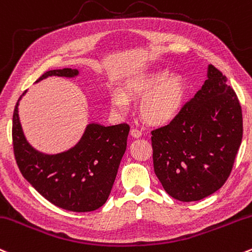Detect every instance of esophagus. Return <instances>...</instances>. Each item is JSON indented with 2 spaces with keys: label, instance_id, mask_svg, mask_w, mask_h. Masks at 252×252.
<instances>
[{
  "label": "esophagus",
  "instance_id": "esophagus-1",
  "mask_svg": "<svg viewBox=\"0 0 252 252\" xmlns=\"http://www.w3.org/2000/svg\"><path fill=\"white\" fill-rule=\"evenodd\" d=\"M130 135L132 137H135V139H139L141 135H142V132H141V130H139L137 128H131Z\"/></svg>",
  "mask_w": 252,
  "mask_h": 252
}]
</instances>
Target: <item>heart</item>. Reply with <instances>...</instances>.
Listing matches in <instances>:
<instances>
[{"label":"heart","instance_id":"1","mask_svg":"<svg viewBox=\"0 0 252 252\" xmlns=\"http://www.w3.org/2000/svg\"><path fill=\"white\" fill-rule=\"evenodd\" d=\"M185 82L179 75H168L167 71L158 70L137 75L128 80L126 93L115 92L111 105L115 111L124 113L129 109V98H141L139 111L146 123L164 126L176 117L183 105Z\"/></svg>","mask_w":252,"mask_h":252}]
</instances>
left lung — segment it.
<instances>
[{"instance_id": "1", "label": "left lung", "mask_w": 252, "mask_h": 252, "mask_svg": "<svg viewBox=\"0 0 252 252\" xmlns=\"http://www.w3.org/2000/svg\"><path fill=\"white\" fill-rule=\"evenodd\" d=\"M227 79L209 64L207 80L167 126L152 131L154 172L168 195L200 201L227 181L243 137L242 107Z\"/></svg>"}]
</instances>
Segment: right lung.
Segmentation results:
<instances>
[{"mask_svg": "<svg viewBox=\"0 0 252 252\" xmlns=\"http://www.w3.org/2000/svg\"><path fill=\"white\" fill-rule=\"evenodd\" d=\"M77 69L63 68L44 73L49 76L75 77ZM19 98L13 113V147L24 178L49 202L65 211L92 212L109 198L130 128L126 123L105 126L90 123L74 147L46 154L30 145L19 117Z\"/></svg>", "mask_w": 252, "mask_h": 252, "instance_id": "right-lung-1", "label": "right lung"}]
</instances>
